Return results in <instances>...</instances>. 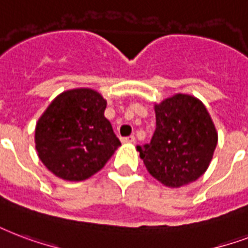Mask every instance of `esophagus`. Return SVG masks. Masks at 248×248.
<instances>
[{
	"instance_id": "1",
	"label": "esophagus",
	"mask_w": 248,
	"mask_h": 248,
	"mask_svg": "<svg viewBox=\"0 0 248 248\" xmlns=\"http://www.w3.org/2000/svg\"><path fill=\"white\" fill-rule=\"evenodd\" d=\"M122 143H135V137L131 135V137L122 138Z\"/></svg>"
}]
</instances>
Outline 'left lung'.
Here are the masks:
<instances>
[{
    "label": "left lung",
    "mask_w": 248,
    "mask_h": 248,
    "mask_svg": "<svg viewBox=\"0 0 248 248\" xmlns=\"http://www.w3.org/2000/svg\"><path fill=\"white\" fill-rule=\"evenodd\" d=\"M156 130L148 144L138 145L145 168L169 187L204 174L217 145V132L202 101L175 94L155 107Z\"/></svg>",
    "instance_id": "obj_1"
}]
</instances>
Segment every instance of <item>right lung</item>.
<instances>
[{
    "instance_id": "right-lung-1",
    "label": "right lung",
    "mask_w": 248,
    "mask_h": 248,
    "mask_svg": "<svg viewBox=\"0 0 248 248\" xmlns=\"http://www.w3.org/2000/svg\"><path fill=\"white\" fill-rule=\"evenodd\" d=\"M105 108L103 96L90 88L66 91L50 103L36 124L35 141L53 174L83 181L103 169L121 145Z\"/></svg>"
}]
</instances>
